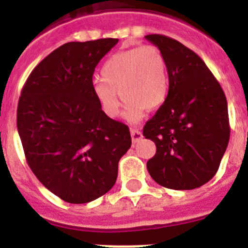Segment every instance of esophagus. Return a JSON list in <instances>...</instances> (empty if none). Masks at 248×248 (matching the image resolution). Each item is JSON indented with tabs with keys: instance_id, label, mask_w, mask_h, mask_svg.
<instances>
[{
	"instance_id": "obj_1",
	"label": "esophagus",
	"mask_w": 248,
	"mask_h": 248,
	"mask_svg": "<svg viewBox=\"0 0 248 248\" xmlns=\"http://www.w3.org/2000/svg\"><path fill=\"white\" fill-rule=\"evenodd\" d=\"M130 135H131V139H133V143H138L139 140L143 139V134H141V131H140L139 129L131 128Z\"/></svg>"
}]
</instances>
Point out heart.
I'll return each mask as SVG.
<instances>
[{
    "instance_id": "obj_1",
    "label": "heart",
    "mask_w": 248,
    "mask_h": 248,
    "mask_svg": "<svg viewBox=\"0 0 248 248\" xmlns=\"http://www.w3.org/2000/svg\"><path fill=\"white\" fill-rule=\"evenodd\" d=\"M93 91L108 117L120 113V98L126 103L125 117L138 122L145 109L153 110L165 102L169 93L168 65L164 54L153 45L119 50L107 59L102 79L94 80Z\"/></svg>"
}]
</instances>
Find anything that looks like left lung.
I'll list each match as a JSON object with an SVG mask.
<instances>
[{"label": "left lung", "instance_id": "left-lung-1", "mask_svg": "<svg viewBox=\"0 0 248 248\" xmlns=\"http://www.w3.org/2000/svg\"><path fill=\"white\" fill-rule=\"evenodd\" d=\"M145 38L161 50L169 73L168 97L143 129L156 145L146 168L164 187L196 189L217 172L229 145L226 95L194 50L163 34Z\"/></svg>", "mask_w": 248, "mask_h": 248}]
</instances>
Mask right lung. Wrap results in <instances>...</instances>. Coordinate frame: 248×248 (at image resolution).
I'll return each instance as SVG.
<instances>
[{"mask_svg": "<svg viewBox=\"0 0 248 248\" xmlns=\"http://www.w3.org/2000/svg\"><path fill=\"white\" fill-rule=\"evenodd\" d=\"M117 38L68 42L39 63L26 80L17 129L28 166L43 185L69 203L109 191L131 145L128 125L102 110L93 74Z\"/></svg>", "mask_w": 248, "mask_h": 248, "instance_id": "1", "label": "right lung"}]
</instances>
